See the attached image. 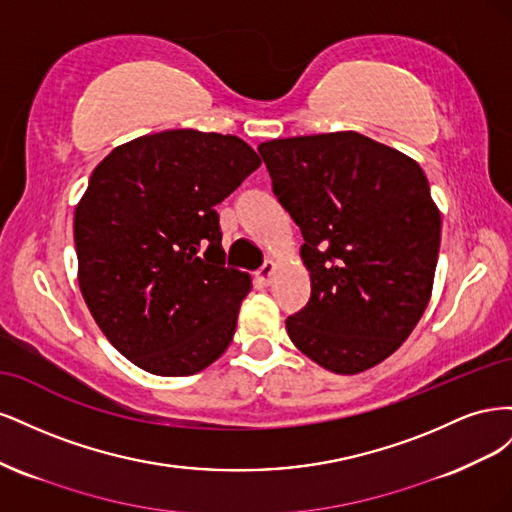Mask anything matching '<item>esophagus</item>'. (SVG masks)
I'll list each match as a JSON object with an SVG mask.
<instances>
[{"mask_svg":"<svg viewBox=\"0 0 512 512\" xmlns=\"http://www.w3.org/2000/svg\"><path fill=\"white\" fill-rule=\"evenodd\" d=\"M275 262L273 260H267L265 265H262V269L256 273V280L260 282V284H265V286H269L271 284V280H273V275H275Z\"/></svg>","mask_w":512,"mask_h":512,"instance_id":"1","label":"esophagus"}]
</instances>
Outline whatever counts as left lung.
Segmentation results:
<instances>
[{
  "instance_id": "left-lung-1",
  "label": "left lung",
  "mask_w": 512,
  "mask_h": 512,
  "mask_svg": "<svg viewBox=\"0 0 512 512\" xmlns=\"http://www.w3.org/2000/svg\"><path fill=\"white\" fill-rule=\"evenodd\" d=\"M273 194L301 228L312 297L286 320L305 356L361 374L406 342L431 299L442 218L406 153L359 132L258 145Z\"/></svg>"
}]
</instances>
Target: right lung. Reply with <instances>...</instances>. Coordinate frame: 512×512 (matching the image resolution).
<instances>
[{"label":"right lung","mask_w":512,"mask_h":512,"mask_svg":"<svg viewBox=\"0 0 512 512\" xmlns=\"http://www.w3.org/2000/svg\"><path fill=\"white\" fill-rule=\"evenodd\" d=\"M258 166L239 136L164 130L94 168L74 211L79 288L136 367L192 376L230 346L252 277L224 267L215 205Z\"/></svg>","instance_id":"add662e5"}]
</instances>
